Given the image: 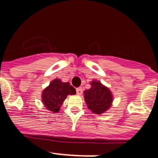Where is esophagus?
<instances>
[{"label": "esophagus", "instance_id": "obj_1", "mask_svg": "<svg viewBox=\"0 0 158 158\" xmlns=\"http://www.w3.org/2000/svg\"><path fill=\"white\" fill-rule=\"evenodd\" d=\"M76 93L77 95H79V96L82 95V93H83V89H82V88H76Z\"/></svg>", "mask_w": 158, "mask_h": 158}]
</instances>
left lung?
I'll use <instances>...</instances> for the list:
<instances>
[{
  "mask_svg": "<svg viewBox=\"0 0 158 158\" xmlns=\"http://www.w3.org/2000/svg\"><path fill=\"white\" fill-rule=\"evenodd\" d=\"M83 93L88 108L94 114H101L109 110L112 105V93L107 87L99 81H92L91 88L85 90Z\"/></svg>",
  "mask_w": 158,
  "mask_h": 158,
  "instance_id": "obj_1",
  "label": "left lung"
}]
</instances>
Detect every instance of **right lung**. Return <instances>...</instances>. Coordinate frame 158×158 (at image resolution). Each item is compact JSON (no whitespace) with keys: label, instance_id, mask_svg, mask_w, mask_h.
Here are the masks:
<instances>
[{"label":"right lung","instance_id":"obj_1","mask_svg":"<svg viewBox=\"0 0 158 158\" xmlns=\"http://www.w3.org/2000/svg\"><path fill=\"white\" fill-rule=\"evenodd\" d=\"M75 93V88L70 83H64L61 79H55L42 92V101L47 110L57 113L68 95Z\"/></svg>","mask_w":158,"mask_h":158}]
</instances>
